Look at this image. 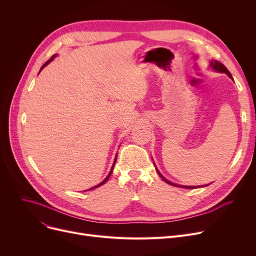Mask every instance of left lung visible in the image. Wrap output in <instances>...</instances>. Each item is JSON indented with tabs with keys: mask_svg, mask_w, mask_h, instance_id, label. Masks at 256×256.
Segmentation results:
<instances>
[{
	"mask_svg": "<svg viewBox=\"0 0 256 256\" xmlns=\"http://www.w3.org/2000/svg\"><path fill=\"white\" fill-rule=\"evenodd\" d=\"M210 66H212V68L214 70H216V72H224V74H226L228 76H230V78H232V74L228 72V70L226 68V67L222 64V63H220L219 61H216V60H214V61H210ZM156 172H158V176L162 178V180H164V182H166L167 184H171V186H182V188H184V189H194V188H200L199 186H182V184H174V182H169L168 180H166L162 174L160 173V171L156 168ZM208 186V184H206Z\"/></svg>",
	"mask_w": 256,
	"mask_h": 256,
	"instance_id": "8db88e82",
	"label": "left lung"
}]
</instances>
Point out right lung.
I'll use <instances>...</instances> for the list:
<instances>
[{
  "label": "right lung",
  "instance_id": "add662e5",
  "mask_svg": "<svg viewBox=\"0 0 256 256\" xmlns=\"http://www.w3.org/2000/svg\"><path fill=\"white\" fill-rule=\"evenodd\" d=\"M55 57H56V55H54V56H52V58H50V59L48 61H46V63H44V65H42V70L44 68V67H46V65H48V63H50V61H52V60L54 58H55ZM116 158H117V156H116V158H115V160H114V163H113V166H112V168H111V171L109 172V174H108V176H106V178H104V180H102V182L100 184H98V186H93V188H91V189H89L88 191H90V190H93V189H96V188H98V186H100L102 184H104V182H106V180H109L110 176H111V174H112V171H113V169H114V165H115V162H116Z\"/></svg>",
  "mask_w": 256,
  "mask_h": 256
}]
</instances>
